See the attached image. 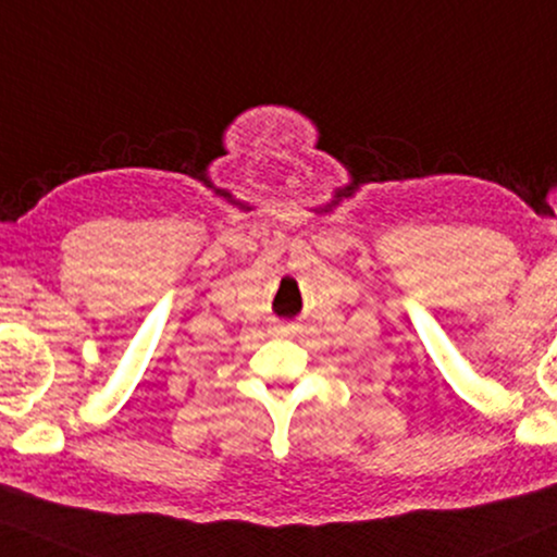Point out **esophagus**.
<instances>
[{"mask_svg":"<svg viewBox=\"0 0 557 557\" xmlns=\"http://www.w3.org/2000/svg\"><path fill=\"white\" fill-rule=\"evenodd\" d=\"M293 332H296V326H293V324H285V326H280V334H293Z\"/></svg>","mask_w":557,"mask_h":557,"instance_id":"obj_1","label":"esophagus"}]
</instances>
